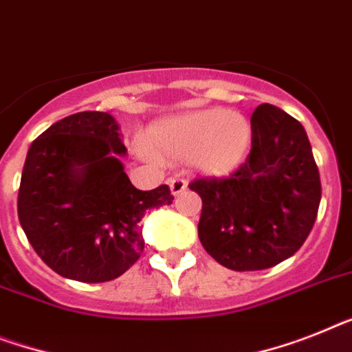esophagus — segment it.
<instances>
[{
  "label": "esophagus",
  "mask_w": 352,
  "mask_h": 352,
  "mask_svg": "<svg viewBox=\"0 0 352 352\" xmlns=\"http://www.w3.org/2000/svg\"><path fill=\"white\" fill-rule=\"evenodd\" d=\"M169 187H170V194H173V196H179V194H182L183 190L187 188V182L182 178H174L169 182Z\"/></svg>",
  "instance_id": "obj_1"
}]
</instances>
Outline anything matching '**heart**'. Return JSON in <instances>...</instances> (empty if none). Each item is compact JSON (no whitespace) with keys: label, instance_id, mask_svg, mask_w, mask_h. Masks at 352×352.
Instances as JSON below:
<instances>
[{"label":"heart","instance_id":"obj_1","mask_svg":"<svg viewBox=\"0 0 352 352\" xmlns=\"http://www.w3.org/2000/svg\"><path fill=\"white\" fill-rule=\"evenodd\" d=\"M145 144L164 158L190 156L197 173L226 176L248 155L252 124L237 111L205 107L153 124L145 133Z\"/></svg>","mask_w":352,"mask_h":352}]
</instances>
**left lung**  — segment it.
<instances>
[{
  "instance_id": "8db88e82",
  "label": "left lung",
  "mask_w": 352,
  "mask_h": 352,
  "mask_svg": "<svg viewBox=\"0 0 352 352\" xmlns=\"http://www.w3.org/2000/svg\"><path fill=\"white\" fill-rule=\"evenodd\" d=\"M252 151L230 178L196 179L197 235L225 268L255 272L289 259L315 225L322 187L306 129L261 104L252 115Z\"/></svg>"
}]
</instances>
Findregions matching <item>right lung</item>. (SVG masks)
I'll list each match as a JSON object with an SVG mask.
<instances>
[{"instance_id": "1", "label": "right lung", "mask_w": 352, "mask_h": 352, "mask_svg": "<svg viewBox=\"0 0 352 352\" xmlns=\"http://www.w3.org/2000/svg\"><path fill=\"white\" fill-rule=\"evenodd\" d=\"M120 126L109 113L69 115L32 142L17 216L36 254L60 277L106 283L138 261V223L170 205L167 185L138 190L124 173Z\"/></svg>"}]
</instances>
